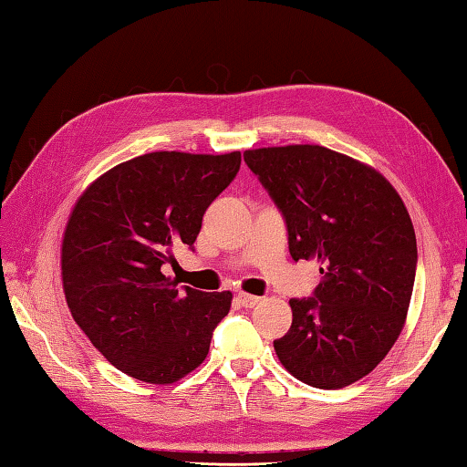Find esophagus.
<instances>
[{"label": "esophagus", "mask_w": 467, "mask_h": 467, "mask_svg": "<svg viewBox=\"0 0 467 467\" xmlns=\"http://www.w3.org/2000/svg\"><path fill=\"white\" fill-rule=\"evenodd\" d=\"M237 300H240V304H242V306H245V308H254V306H258V304L262 302L260 296H254V294H247V292L237 294Z\"/></svg>", "instance_id": "34e87169"}]
</instances>
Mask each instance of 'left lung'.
Masks as SVG:
<instances>
[{"label":"left lung","instance_id":"obj_1","mask_svg":"<svg viewBox=\"0 0 467 467\" xmlns=\"http://www.w3.org/2000/svg\"><path fill=\"white\" fill-rule=\"evenodd\" d=\"M288 225L294 260H318L312 298H292V327L274 340L292 377L342 389L368 375L405 327L417 242L403 199L367 163L320 145L244 153Z\"/></svg>","mask_w":467,"mask_h":467}]
</instances>
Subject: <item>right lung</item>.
<instances>
[{
    "label": "right lung",
    "mask_w": 467,
    "mask_h": 467,
    "mask_svg": "<svg viewBox=\"0 0 467 467\" xmlns=\"http://www.w3.org/2000/svg\"><path fill=\"white\" fill-rule=\"evenodd\" d=\"M240 163V150H155L109 169L76 202L62 237L66 304L125 375L171 385L205 360L232 292L179 290L163 265L173 247L195 244L205 209Z\"/></svg>",
    "instance_id": "right-lung-1"
}]
</instances>
